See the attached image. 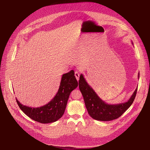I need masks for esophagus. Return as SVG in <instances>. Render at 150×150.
<instances>
[{
  "label": "esophagus",
  "instance_id": "obj_1",
  "mask_svg": "<svg viewBox=\"0 0 150 150\" xmlns=\"http://www.w3.org/2000/svg\"><path fill=\"white\" fill-rule=\"evenodd\" d=\"M79 75H80V71H79V70H78V69H77L76 71L75 72V77H76V78L78 81L79 80Z\"/></svg>",
  "mask_w": 150,
  "mask_h": 150
}]
</instances>
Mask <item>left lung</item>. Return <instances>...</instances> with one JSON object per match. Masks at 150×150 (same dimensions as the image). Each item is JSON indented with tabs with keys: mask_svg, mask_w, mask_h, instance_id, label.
I'll list each match as a JSON object with an SVG mask.
<instances>
[{
	"mask_svg": "<svg viewBox=\"0 0 150 150\" xmlns=\"http://www.w3.org/2000/svg\"><path fill=\"white\" fill-rule=\"evenodd\" d=\"M79 88L89 115L94 119L101 121H112L120 117L133 103L137 90V87L127 102L112 105L105 103L100 99L87 84L83 75L79 77Z\"/></svg>",
	"mask_w": 150,
	"mask_h": 150,
	"instance_id": "left-lung-1",
	"label": "left lung"
}]
</instances>
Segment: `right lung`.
I'll return each instance as SVG.
<instances>
[{"mask_svg": "<svg viewBox=\"0 0 150 150\" xmlns=\"http://www.w3.org/2000/svg\"><path fill=\"white\" fill-rule=\"evenodd\" d=\"M74 75L73 70L63 75L57 93L47 104L32 108L22 104L16 99L18 105L25 115L35 121L42 124L57 121L64 113L70 94L78 87V81Z\"/></svg>", "mask_w": 150, "mask_h": 150, "instance_id": "add662e5", "label": "right lung"}]
</instances>
